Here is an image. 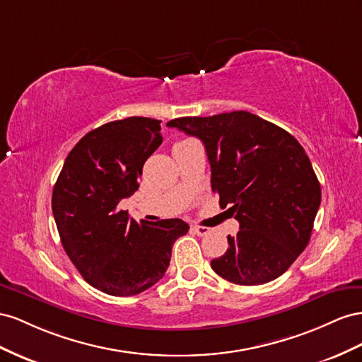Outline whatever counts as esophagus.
<instances>
[{
    "instance_id": "1",
    "label": "esophagus",
    "mask_w": 362,
    "mask_h": 362,
    "mask_svg": "<svg viewBox=\"0 0 362 362\" xmlns=\"http://www.w3.org/2000/svg\"><path fill=\"white\" fill-rule=\"evenodd\" d=\"M192 230L197 233L199 236H204V235H208L211 232L209 227H204V226H192Z\"/></svg>"
}]
</instances>
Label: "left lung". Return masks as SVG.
<instances>
[{"label":"left lung","instance_id":"1","mask_svg":"<svg viewBox=\"0 0 362 362\" xmlns=\"http://www.w3.org/2000/svg\"><path fill=\"white\" fill-rule=\"evenodd\" d=\"M199 138L211 163V187L240 232L212 270L236 285L284 274L311 238L322 189L303 147L286 130L245 110L167 122Z\"/></svg>","mask_w":362,"mask_h":362}]
</instances>
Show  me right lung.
<instances>
[{"mask_svg": "<svg viewBox=\"0 0 362 362\" xmlns=\"http://www.w3.org/2000/svg\"><path fill=\"white\" fill-rule=\"evenodd\" d=\"M163 138L144 117L103 124L68 154L53 189L60 241L85 281L110 296H135L163 277L173 244L188 232L179 220L138 224L118 203L139 188L142 167Z\"/></svg>", "mask_w": 362, "mask_h": 362, "instance_id": "obj_1", "label": "right lung"}]
</instances>
